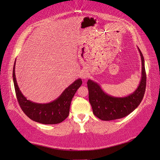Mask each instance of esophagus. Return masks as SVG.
Segmentation results:
<instances>
[{"mask_svg": "<svg viewBox=\"0 0 160 160\" xmlns=\"http://www.w3.org/2000/svg\"><path fill=\"white\" fill-rule=\"evenodd\" d=\"M82 76H83V77L84 79L87 78V77H88V73H87V72H83V75H82Z\"/></svg>", "mask_w": 160, "mask_h": 160, "instance_id": "1", "label": "esophagus"}]
</instances>
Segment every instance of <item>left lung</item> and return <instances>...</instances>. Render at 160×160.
I'll list each match as a JSON object with an SVG mask.
<instances>
[{
  "label": "left lung",
  "instance_id": "8db88e82",
  "mask_svg": "<svg viewBox=\"0 0 160 160\" xmlns=\"http://www.w3.org/2000/svg\"><path fill=\"white\" fill-rule=\"evenodd\" d=\"M142 59V78L138 89L133 93L124 98H115L108 95L98 83L89 79V100L93 114L101 120L110 121L123 118L132 112L142 101L146 88V72L144 59L138 48Z\"/></svg>",
  "mask_w": 160,
  "mask_h": 160
}]
</instances>
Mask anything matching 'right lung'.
<instances>
[{"label":"right lung","mask_w":160,"mask_h":160,"mask_svg":"<svg viewBox=\"0 0 160 160\" xmlns=\"http://www.w3.org/2000/svg\"><path fill=\"white\" fill-rule=\"evenodd\" d=\"M15 65L16 62H14L12 71L14 89L19 105L27 117L42 124H57L68 117L71 100L82 84L81 79L74 81L52 102L37 103L28 100L19 89L15 77Z\"/></svg>","instance_id":"add662e5"}]
</instances>
